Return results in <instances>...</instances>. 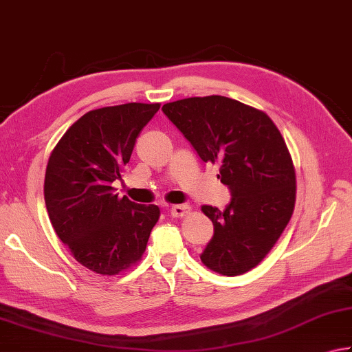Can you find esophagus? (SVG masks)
<instances>
[{
	"label": "esophagus",
	"instance_id": "34e87169",
	"mask_svg": "<svg viewBox=\"0 0 352 352\" xmlns=\"http://www.w3.org/2000/svg\"><path fill=\"white\" fill-rule=\"evenodd\" d=\"M189 212H190L189 204H175V206H172V209H170V214L174 217H184Z\"/></svg>",
	"mask_w": 352,
	"mask_h": 352
}]
</instances>
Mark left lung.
<instances>
[{
	"instance_id": "obj_1",
	"label": "left lung",
	"mask_w": 352,
	"mask_h": 352,
	"mask_svg": "<svg viewBox=\"0 0 352 352\" xmlns=\"http://www.w3.org/2000/svg\"><path fill=\"white\" fill-rule=\"evenodd\" d=\"M163 112L204 163L219 164L217 178L231 189L226 209L201 206L214 223L203 265L228 277L251 271L294 212L296 168L285 138L267 113L221 95L172 101Z\"/></svg>"
}]
</instances>
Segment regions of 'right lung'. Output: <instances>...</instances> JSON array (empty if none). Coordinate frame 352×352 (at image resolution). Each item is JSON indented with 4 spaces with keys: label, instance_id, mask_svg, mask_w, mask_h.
I'll use <instances>...</instances> for the list:
<instances>
[{
    "label": "right lung",
    "instance_id": "1",
    "mask_svg": "<svg viewBox=\"0 0 352 352\" xmlns=\"http://www.w3.org/2000/svg\"><path fill=\"white\" fill-rule=\"evenodd\" d=\"M160 103L107 106L82 115L50 152L44 201L50 223L72 257L101 276H117L142 260L155 204L115 194L137 137Z\"/></svg>",
    "mask_w": 352,
    "mask_h": 352
}]
</instances>
